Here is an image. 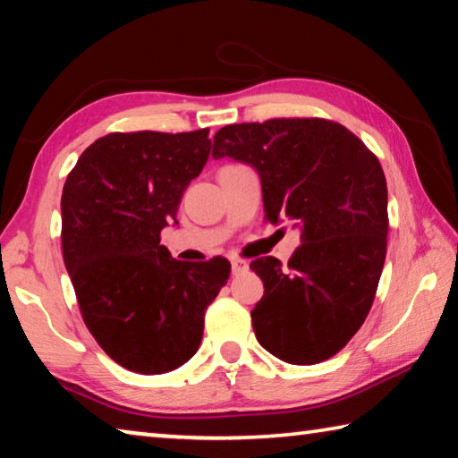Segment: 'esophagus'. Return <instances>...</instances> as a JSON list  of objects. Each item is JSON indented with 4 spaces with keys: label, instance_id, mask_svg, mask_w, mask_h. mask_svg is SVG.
<instances>
[{
    "label": "esophagus",
    "instance_id": "obj_1",
    "mask_svg": "<svg viewBox=\"0 0 458 458\" xmlns=\"http://www.w3.org/2000/svg\"><path fill=\"white\" fill-rule=\"evenodd\" d=\"M230 265H232V273H234V275L242 273V270H246V268H248L246 260H242V259H232V260H230Z\"/></svg>",
    "mask_w": 458,
    "mask_h": 458
}]
</instances>
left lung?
Wrapping results in <instances>:
<instances>
[{
	"label": "left lung",
	"mask_w": 458,
	"mask_h": 458,
	"mask_svg": "<svg viewBox=\"0 0 458 458\" xmlns=\"http://www.w3.org/2000/svg\"><path fill=\"white\" fill-rule=\"evenodd\" d=\"M212 155L257 169L265 218L301 226L289 265L250 262L265 283L250 313L259 344L294 366L333 358L366 321L384 268L387 188L377 157L344 125L317 117L226 125Z\"/></svg>",
	"instance_id": "left-lung-1"
}]
</instances>
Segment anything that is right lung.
<instances>
[{
	"label": "right lung",
	"mask_w": 458,
	"mask_h": 458,
	"mask_svg": "<svg viewBox=\"0 0 458 458\" xmlns=\"http://www.w3.org/2000/svg\"><path fill=\"white\" fill-rule=\"evenodd\" d=\"M208 133H108L62 190V257L82 319L108 358L137 374H165L198 352L206 309L230 276L226 259L182 262L159 244L206 165Z\"/></svg>",
	"instance_id": "obj_1"
}]
</instances>
